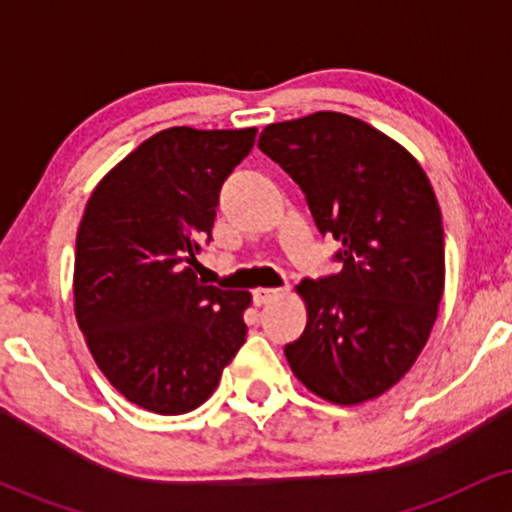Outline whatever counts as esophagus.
Listing matches in <instances>:
<instances>
[{"instance_id":"34e87169","label":"esophagus","mask_w":512,"mask_h":512,"mask_svg":"<svg viewBox=\"0 0 512 512\" xmlns=\"http://www.w3.org/2000/svg\"><path fill=\"white\" fill-rule=\"evenodd\" d=\"M281 296V289H255L252 298H255V305H267L276 301Z\"/></svg>"}]
</instances>
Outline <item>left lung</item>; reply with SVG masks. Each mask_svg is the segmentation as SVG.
<instances>
[{
  "label": "left lung",
  "instance_id": "left-lung-1",
  "mask_svg": "<svg viewBox=\"0 0 512 512\" xmlns=\"http://www.w3.org/2000/svg\"><path fill=\"white\" fill-rule=\"evenodd\" d=\"M257 146L298 182L320 233L342 243V272L296 286L308 322L286 361L332 404L380 397L424 351L443 301V219L428 175L385 132L332 110L267 125Z\"/></svg>",
  "mask_w": 512,
  "mask_h": 512
}]
</instances>
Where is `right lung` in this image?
<instances>
[{
    "label": "right lung",
    "instance_id": "right-lung-1",
    "mask_svg": "<svg viewBox=\"0 0 512 512\" xmlns=\"http://www.w3.org/2000/svg\"><path fill=\"white\" fill-rule=\"evenodd\" d=\"M255 127H170L103 175L76 233L74 315L105 378L154 414L197 409L245 342L250 291L204 286L195 252Z\"/></svg>",
    "mask_w": 512,
    "mask_h": 512
}]
</instances>
